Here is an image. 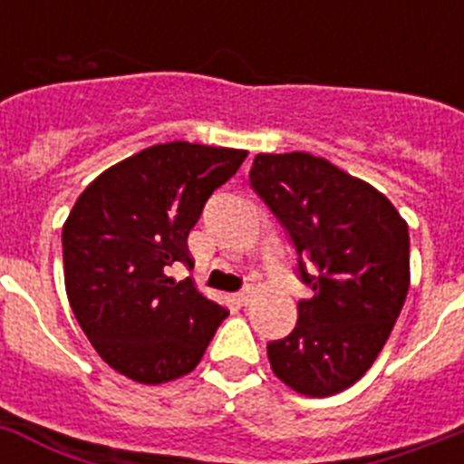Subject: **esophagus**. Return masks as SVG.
Masks as SVG:
<instances>
[{"label": "esophagus", "mask_w": 464, "mask_h": 464, "mask_svg": "<svg viewBox=\"0 0 464 464\" xmlns=\"http://www.w3.org/2000/svg\"><path fill=\"white\" fill-rule=\"evenodd\" d=\"M249 299H252V289H243V292L236 294V301L240 305H247Z\"/></svg>", "instance_id": "obj_1"}]
</instances>
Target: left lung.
Wrapping results in <instances>:
<instances>
[{
	"label": "left lung",
	"instance_id": "1",
	"mask_svg": "<svg viewBox=\"0 0 464 464\" xmlns=\"http://www.w3.org/2000/svg\"><path fill=\"white\" fill-rule=\"evenodd\" d=\"M249 182L313 287L294 332L268 343L273 373L305 397L343 392L372 369L401 313L409 227L378 188L305 151L256 154Z\"/></svg>",
	"mask_w": 464,
	"mask_h": 464
}]
</instances>
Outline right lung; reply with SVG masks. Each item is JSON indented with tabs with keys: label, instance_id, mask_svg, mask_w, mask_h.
I'll use <instances>...</instances> for the list:
<instances>
[{
	"label": "right lung",
	"instance_id": "obj_1",
	"mask_svg": "<svg viewBox=\"0 0 464 464\" xmlns=\"http://www.w3.org/2000/svg\"><path fill=\"white\" fill-rule=\"evenodd\" d=\"M247 159L245 149L168 142L95 177L63 227L64 289L83 334L114 372L144 385L191 373L221 320L191 277L187 237L205 200Z\"/></svg>",
	"mask_w": 464,
	"mask_h": 464
}]
</instances>
